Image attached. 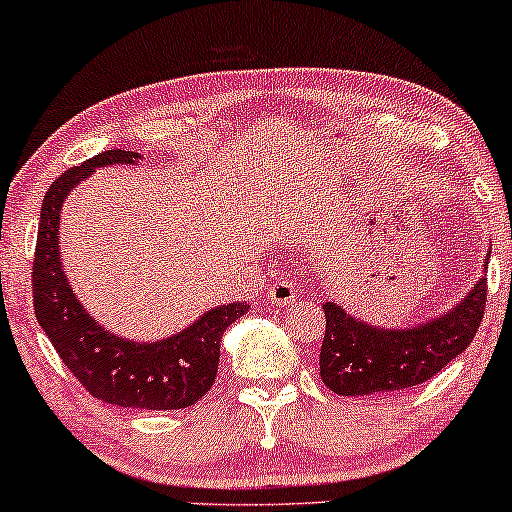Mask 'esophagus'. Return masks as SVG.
I'll list each match as a JSON object with an SVG mask.
<instances>
[{
	"mask_svg": "<svg viewBox=\"0 0 512 512\" xmlns=\"http://www.w3.org/2000/svg\"><path fill=\"white\" fill-rule=\"evenodd\" d=\"M268 296H270V301L275 303V305H291L296 301V287H294V282H289V280H275L270 284V289H268Z\"/></svg>",
	"mask_w": 512,
	"mask_h": 512,
	"instance_id": "1",
	"label": "esophagus"
}]
</instances>
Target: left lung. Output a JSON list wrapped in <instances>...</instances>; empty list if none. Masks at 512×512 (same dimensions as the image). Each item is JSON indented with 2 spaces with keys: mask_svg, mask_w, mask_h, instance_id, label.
<instances>
[{
  "mask_svg": "<svg viewBox=\"0 0 512 512\" xmlns=\"http://www.w3.org/2000/svg\"><path fill=\"white\" fill-rule=\"evenodd\" d=\"M487 263V258H484ZM487 305V277L449 313L407 329L374 327L324 303L320 376L336 395H386L428 381L473 341Z\"/></svg>",
  "mask_w": 512,
  "mask_h": 512,
  "instance_id": "8db88e82",
  "label": "left lung"
}]
</instances>
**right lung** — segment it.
Wrapping results in <instances>:
<instances>
[{
  "mask_svg": "<svg viewBox=\"0 0 512 512\" xmlns=\"http://www.w3.org/2000/svg\"><path fill=\"white\" fill-rule=\"evenodd\" d=\"M138 152L105 150L58 176L39 214L32 298L39 327L65 367L98 400L134 409H185L214 386L223 331L249 310L247 301L211 308L188 329L162 341H126L110 334L72 294L63 272L58 228L65 197L79 181L108 164H134Z\"/></svg>",
  "mask_w": 512,
  "mask_h": 512,
  "instance_id": "1",
  "label": "right lung"
}]
</instances>
